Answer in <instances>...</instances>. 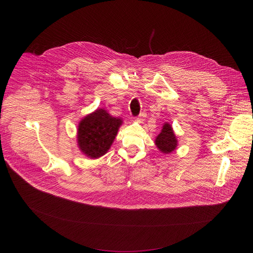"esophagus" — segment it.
I'll return each instance as SVG.
<instances>
[{
  "label": "esophagus",
  "instance_id": "esophagus-1",
  "mask_svg": "<svg viewBox=\"0 0 253 253\" xmlns=\"http://www.w3.org/2000/svg\"><path fill=\"white\" fill-rule=\"evenodd\" d=\"M145 117H147V113H145V112H142V113H140V115H139L136 119H137V121H138V122L142 123V122L144 121V118H145Z\"/></svg>",
  "mask_w": 253,
  "mask_h": 253
}]
</instances>
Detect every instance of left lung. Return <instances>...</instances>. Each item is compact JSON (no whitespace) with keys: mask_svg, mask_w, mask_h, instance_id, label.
<instances>
[{"mask_svg":"<svg viewBox=\"0 0 253 253\" xmlns=\"http://www.w3.org/2000/svg\"><path fill=\"white\" fill-rule=\"evenodd\" d=\"M155 143L159 151L163 154H170L175 151L177 147V139L172 126L169 123H165L163 125L160 134L155 139Z\"/></svg>","mask_w":253,"mask_h":253,"instance_id":"1","label":"left lung"}]
</instances>
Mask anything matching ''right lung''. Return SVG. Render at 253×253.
Listing matches in <instances>:
<instances>
[{"label": "right lung", "instance_id": "add662e5", "mask_svg": "<svg viewBox=\"0 0 253 253\" xmlns=\"http://www.w3.org/2000/svg\"><path fill=\"white\" fill-rule=\"evenodd\" d=\"M122 123L121 119L111 116L103 109L87 115L78 126L77 140L80 151L90 159L103 156L110 150Z\"/></svg>", "mask_w": 253, "mask_h": 253}]
</instances>
